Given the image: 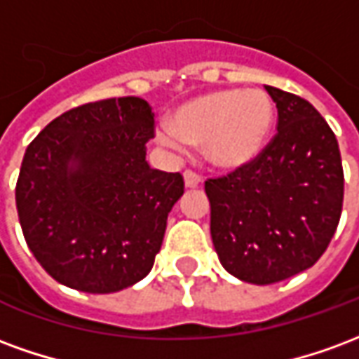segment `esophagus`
I'll return each instance as SVG.
<instances>
[{"label": "esophagus", "instance_id": "esophagus-1", "mask_svg": "<svg viewBox=\"0 0 359 359\" xmlns=\"http://www.w3.org/2000/svg\"><path fill=\"white\" fill-rule=\"evenodd\" d=\"M184 182H187L188 188H196V187H200L202 177H200L196 171H192V169H187V171H184Z\"/></svg>", "mask_w": 359, "mask_h": 359}]
</instances>
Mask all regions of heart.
Instances as JSON below:
<instances>
[{
	"label": "heart",
	"instance_id": "b5f03b06",
	"mask_svg": "<svg viewBox=\"0 0 359 359\" xmlns=\"http://www.w3.org/2000/svg\"><path fill=\"white\" fill-rule=\"evenodd\" d=\"M273 123V103L262 90H221L200 95L172 113L171 128L159 138L179 149L203 144L211 163L234 169L248 163L264 148Z\"/></svg>",
	"mask_w": 359,
	"mask_h": 359
}]
</instances>
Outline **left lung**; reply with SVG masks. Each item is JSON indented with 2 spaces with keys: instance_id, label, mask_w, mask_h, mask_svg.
<instances>
[{
  "instance_id": "left-lung-1",
  "label": "left lung",
  "mask_w": 359,
  "mask_h": 359,
  "mask_svg": "<svg viewBox=\"0 0 359 359\" xmlns=\"http://www.w3.org/2000/svg\"><path fill=\"white\" fill-rule=\"evenodd\" d=\"M277 133L252 161L205 180L211 238L231 275L273 285L316 264L342 213L337 136L300 95L267 86Z\"/></svg>"
}]
</instances>
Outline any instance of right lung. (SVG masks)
Listing matches in <instances>:
<instances>
[{"label":"right lung","instance_id":"obj_1","mask_svg":"<svg viewBox=\"0 0 359 359\" xmlns=\"http://www.w3.org/2000/svg\"><path fill=\"white\" fill-rule=\"evenodd\" d=\"M154 136L148 102L126 95L65 111L28 144L15 188L19 221L61 285L109 294L151 271L184 192L180 172L146 163Z\"/></svg>","mask_w":359,"mask_h":359}]
</instances>
